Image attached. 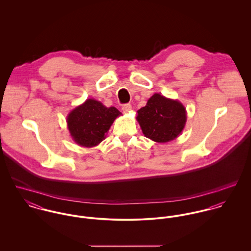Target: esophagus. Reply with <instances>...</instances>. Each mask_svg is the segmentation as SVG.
Masks as SVG:
<instances>
[{
  "label": "esophagus",
  "instance_id": "esophagus-1",
  "mask_svg": "<svg viewBox=\"0 0 251 251\" xmlns=\"http://www.w3.org/2000/svg\"><path fill=\"white\" fill-rule=\"evenodd\" d=\"M122 110H123V112L125 114H127V113H129L131 111V105L130 104H124L122 106Z\"/></svg>",
  "mask_w": 251,
  "mask_h": 251
}]
</instances>
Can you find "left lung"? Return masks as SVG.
Returning <instances> with one entry per match:
<instances>
[{
	"label": "left lung",
	"instance_id": "left-lung-1",
	"mask_svg": "<svg viewBox=\"0 0 251 251\" xmlns=\"http://www.w3.org/2000/svg\"><path fill=\"white\" fill-rule=\"evenodd\" d=\"M136 120L147 138L167 143L176 139L184 128L186 110L179 100L154 94L146 106L137 111Z\"/></svg>",
	"mask_w": 251,
	"mask_h": 251
}]
</instances>
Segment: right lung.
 I'll list each match as a JSON object with an SVG mask.
<instances>
[{
    "label": "right lung",
    "mask_w": 251,
    "mask_h": 251,
    "mask_svg": "<svg viewBox=\"0 0 251 251\" xmlns=\"http://www.w3.org/2000/svg\"><path fill=\"white\" fill-rule=\"evenodd\" d=\"M122 113L106 107L94 99L87 100L68 115L67 123L72 140L79 146L92 148L102 142L112 124Z\"/></svg>",
    "instance_id": "add662e5"
}]
</instances>
